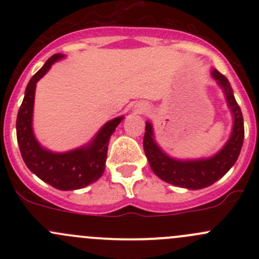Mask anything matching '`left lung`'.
Masks as SVG:
<instances>
[{
  "label": "left lung",
  "instance_id": "8db88e82",
  "mask_svg": "<svg viewBox=\"0 0 259 259\" xmlns=\"http://www.w3.org/2000/svg\"><path fill=\"white\" fill-rule=\"evenodd\" d=\"M211 76L224 90L227 103L233 114V129L231 138L221 151L208 159L198 160H178L166 155L154 140L153 126L149 121L145 125L143 145L150 168L156 176L169 184L187 189H202L221 179L238 159L244 138V124L241 108L234 99L233 90L228 79L218 70L213 69Z\"/></svg>",
  "mask_w": 259,
  "mask_h": 259
}]
</instances>
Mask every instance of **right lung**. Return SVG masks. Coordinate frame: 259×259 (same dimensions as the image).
<instances>
[{"mask_svg":"<svg viewBox=\"0 0 259 259\" xmlns=\"http://www.w3.org/2000/svg\"><path fill=\"white\" fill-rule=\"evenodd\" d=\"M62 57L64 55H52L31 77L17 114L16 134L23 161L33 174L59 190H75L85 188L103 176L109 140L124 116L106 122L89 145L67 153H52L38 144L32 132L36 82L49 71L54 62Z\"/></svg>","mask_w":259,"mask_h":259,"instance_id":"obj_1","label":"right lung"}]
</instances>
